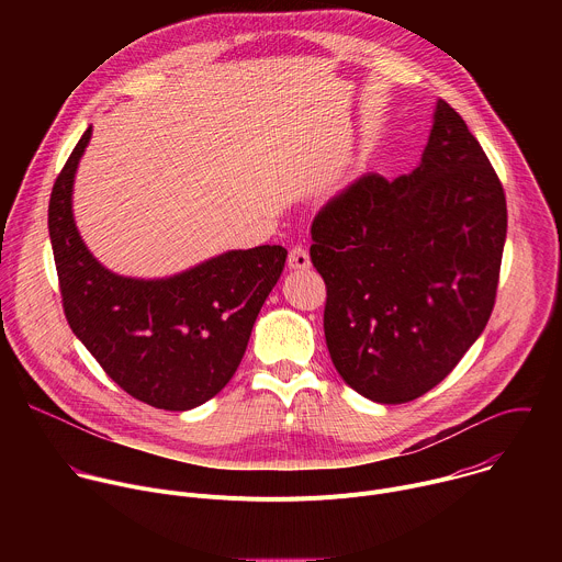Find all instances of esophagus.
<instances>
[{
  "label": "esophagus",
  "mask_w": 562,
  "mask_h": 562,
  "mask_svg": "<svg viewBox=\"0 0 562 562\" xmlns=\"http://www.w3.org/2000/svg\"><path fill=\"white\" fill-rule=\"evenodd\" d=\"M286 265L289 269H308L311 267V258H308V251L304 247H291L289 251V258H286Z\"/></svg>",
  "instance_id": "34e87169"
}]
</instances>
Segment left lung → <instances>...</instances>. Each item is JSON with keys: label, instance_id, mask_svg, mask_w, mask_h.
I'll list each match as a JSON object with an SVG mask.
<instances>
[{"label": "left lung", "instance_id": "8db88e82", "mask_svg": "<svg viewBox=\"0 0 562 562\" xmlns=\"http://www.w3.org/2000/svg\"><path fill=\"white\" fill-rule=\"evenodd\" d=\"M311 237L334 367L373 403L403 405L442 382L490 323L505 191L438 100L420 165L395 180L358 178L317 211Z\"/></svg>", "mask_w": 562, "mask_h": 562}]
</instances>
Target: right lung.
Returning a JSON list of instances; mask_svg holds the SVG:
<instances>
[{
    "mask_svg": "<svg viewBox=\"0 0 562 562\" xmlns=\"http://www.w3.org/2000/svg\"><path fill=\"white\" fill-rule=\"evenodd\" d=\"M91 126L59 171L48 233L64 315L106 375L142 403L187 412L204 405L237 371L256 317L276 286L286 249L228 251L162 280L104 269L77 233L70 195Z\"/></svg>",
    "mask_w": 562,
    "mask_h": 562,
    "instance_id": "right-lung-1",
    "label": "right lung"
}]
</instances>
